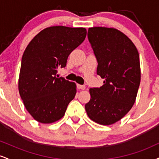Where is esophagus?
Instances as JSON below:
<instances>
[{
  "label": "esophagus",
  "instance_id": "34e87169",
  "mask_svg": "<svg viewBox=\"0 0 159 159\" xmlns=\"http://www.w3.org/2000/svg\"><path fill=\"white\" fill-rule=\"evenodd\" d=\"M77 88L79 90H85L86 87L84 85H81V84H77Z\"/></svg>",
  "mask_w": 159,
  "mask_h": 159
}]
</instances>
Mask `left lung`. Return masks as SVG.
I'll use <instances>...</instances> for the list:
<instances>
[{
  "instance_id": "left-lung-1",
  "label": "left lung",
  "mask_w": 159,
  "mask_h": 159,
  "mask_svg": "<svg viewBox=\"0 0 159 159\" xmlns=\"http://www.w3.org/2000/svg\"><path fill=\"white\" fill-rule=\"evenodd\" d=\"M87 36L98 62L96 72L105 81L99 88L90 89L85 110L93 121L111 125L135 102L140 82L139 54L132 40L115 28L90 27Z\"/></svg>"
}]
</instances>
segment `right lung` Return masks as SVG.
Instances as JSON below:
<instances>
[{
  "mask_svg": "<svg viewBox=\"0 0 159 159\" xmlns=\"http://www.w3.org/2000/svg\"><path fill=\"white\" fill-rule=\"evenodd\" d=\"M86 35L84 27H49L27 46L21 58L19 91L27 111L36 121L52 123L64 116L77 92L76 84L57 77V69L66 66L70 53Z\"/></svg>",
  "mask_w": 159,
  "mask_h": 159,
  "instance_id": "add662e5",
  "label": "right lung"
}]
</instances>
